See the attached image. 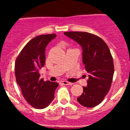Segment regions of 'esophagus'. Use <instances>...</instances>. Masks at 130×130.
<instances>
[{"label":"esophagus","instance_id":"1","mask_svg":"<svg viewBox=\"0 0 130 130\" xmlns=\"http://www.w3.org/2000/svg\"><path fill=\"white\" fill-rule=\"evenodd\" d=\"M60 83L61 84V85H72V83L68 82L66 81H61L60 82Z\"/></svg>","mask_w":130,"mask_h":130}]
</instances>
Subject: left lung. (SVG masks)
I'll return each mask as SVG.
<instances>
[{
    "mask_svg": "<svg viewBox=\"0 0 130 130\" xmlns=\"http://www.w3.org/2000/svg\"><path fill=\"white\" fill-rule=\"evenodd\" d=\"M81 47L83 63L88 73L87 87L77 98L81 105L94 107L107 95L114 74L113 59L107 45L100 37L85 32L64 33Z\"/></svg>",
    "mask_w": 130,
    "mask_h": 130,
    "instance_id": "obj_1",
    "label": "left lung"
}]
</instances>
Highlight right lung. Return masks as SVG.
<instances>
[{
  "instance_id": "1",
  "label": "right lung",
  "mask_w": 130,
  "mask_h": 130,
  "mask_svg": "<svg viewBox=\"0 0 130 130\" xmlns=\"http://www.w3.org/2000/svg\"><path fill=\"white\" fill-rule=\"evenodd\" d=\"M55 34L40 35L30 40L21 50L15 63L17 83L28 104L36 109H43L54 99L56 82L40 79L39 70L45 62V48Z\"/></svg>"
}]
</instances>
